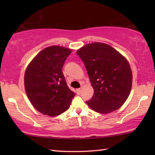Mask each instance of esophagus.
Segmentation results:
<instances>
[{
    "mask_svg": "<svg viewBox=\"0 0 155 155\" xmlns=\"http://www.w3.org/2000/svg\"><path fill=\"white\" fill-rule=\"evenodd\" d=\"M77 93L78 94H80L81 93V88L77 89Z\"/></svg>",
    "mask_w": 155,
    "mask_h": 155,
    "instance_id": "34e87169",
    "label": "esophagus"
}]
</instances>
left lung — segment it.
<instances>
[{
  "label": "left lung",
  "mask_w": 155,
  "mask_h": 155,
  "mask_svg": "<svg viewBox=\"0 0 155 155\" xmlns=\"http://www.w3.org/2000/svg\"><path fill=\"white\" fill-rule=\"evenodd\" d=\"M94 89L87 101L91 109L109 114L120 108L132 87L133 74L129 63L121 53L104 43L94 42L78 49Z\"/></svg>",
  "instance_id": "8db88e82"
}]
</instances>
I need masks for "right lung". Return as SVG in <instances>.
Segmentation results:
<instances>
[{"mask_svg":"<svg viewBox=\"0 0 155 155\" xmlns=\"http://www.w3.org/2000/svg\"><path fill=\"white\" fill-rule=\"evenodd\" d=\"M72 49L51 46L34 57L25 73V88L34 108L51 117L68 109L75 93L68 87L62 68Z\"/></svg>","mask_w":155,"mask_h":155,"instance_id":"right-lung-1","label":"right lung"}]
</instances>
